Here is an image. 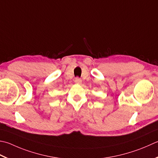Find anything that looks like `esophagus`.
I'll list each match as a JSON object with an SVG mask.
<instances>
[{
    "instance_id": "obj_1",
    "label": "esophagus",
    "mask_w": 158,
    "mask_h": 158,
    "mask_svg": "<svg viewBox=\"0 0 158 158\" xmlns=\"http://www.w3.org/2000/svg\"><path fill=\"white\" fill-rule=\"evenodd\" d=\"M75 83H77V84H79V85H80V84H81V79H80V78H79V77H77V78L75 79Z\"/></svg>"
}]
</instances>
